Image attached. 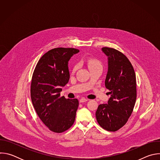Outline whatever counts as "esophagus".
Listing matches in <instances>:
<instances>
[{"mask_svg": "<svg viewBox=\"0 0 160 160\" xmlns=\"http://www.w3.org/2000/svg\"><path fill=\"white\" fill-rule=\"evenodd\" d=\"M87 101H88V99H86V98H82V99L80 100V102L83 103V102H87Z\"/></svg>", "mask_w": 160, "mask_h": 160, "instance_id": "34e87169", "label": "esophagus"}]
</instances>
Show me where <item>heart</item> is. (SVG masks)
Wrapping results in <instances>:
<instances>
[{
    "mask_svg": "<svg viewBox=\"0 0 160 160\" xmlns=\"http://www.w3.org/2000/svg\"><path fill=\"white\" fill-rule=\"evenodd\" d=\"M87 65L89 68V69H90V68H94V67H97V66H101V63L100 61H99L98 59H97L96 58H88V59H87ZM77 67V65H75L73 67V72H75L76 70Z\"/></svg>",
    "mask_w": 160,
    "mask_h": 160,
    "instance_id": "heart-1",
    "label": "heart"
}]
</instances>
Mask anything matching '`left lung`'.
<instances>
[{"mask_svg": "<svg viewBox=\"0 0 160 160\" xmlns=\"http://www.w3.org/2000/svg\"><path fill=\"white\" fill-rule=\"evenodd\" d=\"M102 51L108 57L105 86L111 97L108 104L99 105L96 117L102 128L115 132L126 124L133 111L137 98L136 77L131 62L122 52L107 47Z\"/></svg>", "mask_w": 160, "mask_h": 160, "instance_id": "8db88e82", "label": "left lung"}]
</instances>
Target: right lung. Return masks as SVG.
I'll list each match as a JSON object with an SVG mask.
<instances>
[{"label": "right lung", "instance_id": "obj_1", "mask_svg": "<svg viewBox=\"0 0 160 160\" xmlns=\"http://www.w3.org/2000/svg\"><path fill=\"white\" fill-rule=\"evenodd\" d=\"M78 52L64 48L49 51L39 59L32 75L30 94L33 107L45 125L56 133L69 129L75 120L78 99H66L60 92L70 79L68 61Z\"/></svg>", "mask_w": 160, "mask_h": 160}]
</instances>
